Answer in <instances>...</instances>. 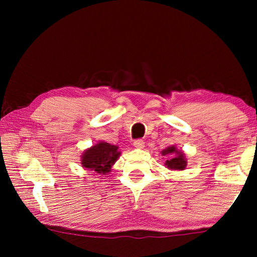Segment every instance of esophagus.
<instances>
[{"mask_svg":"<svg viewBox=\"0 0 257 257\" xmlns=\"http://www.w3.org/2000/svg\"><path fill=\"white\" fill-rule=\"evenodd\" d=\"M134 146L138 150H143L145 147V143L144 141H142V139H136V141L134 142Z\"/></svg>","mask_w":257,"mask_h":257,"instance_id":"esophagus-1","label":"esophagus"}]
</instances>
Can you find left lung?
<instances>
[{
  "instance_id": "obj_1",
  "label": "left lung",
  "mask_w": 257,
  "mask_h": 257,
  "mask_svg": "<svg viewBox=\"0 0 257 257\" xmlns=\"http://www.w3.org/2000/svg\"><path fill=\"white\" fill-rule=\"evenodd\" d=\"M163 156H169V159L165 161V168H168L171 171H182L187 167V158L184 152L178 150L175 145L169 146L162 152Z\"/></svg>"
}]
</instances>
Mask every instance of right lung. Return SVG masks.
I'll list each match as a JSON object with an SVG mask.
<instances>
[{"instance_id": "1", "label": "right lung", "mask_w": 257, "mask_h": 257, "mask_svg": "<svg viewBox=\"0 0 257 257\" xmlns=\"http://www.w3.org/2000/svg\"><path fill=\"white\" fill-rule=\"evenodd\" d=\"M121 152L119 147L106 142H98L97 144L84 151L80 156L81 167L94 171L98 175H107L111 172L113 164L119 159Z\"/></svg>"}]
</instances>
